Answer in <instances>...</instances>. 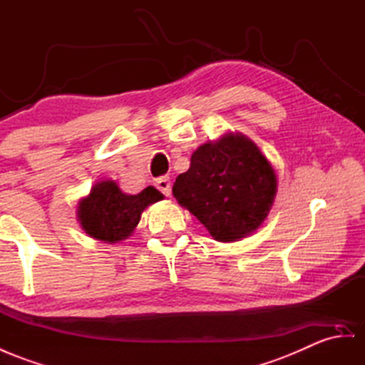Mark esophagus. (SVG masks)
Instances as JSON below:
<instances>
[{
    "label": "esophagus",
    "mask_w": 365,
    "mask_h": 365,
    "mask_svg": "<svg viewBox=\"0 0 365 365\" xmlns=\"http://www.w3.org/2000/svg\"><path fill=\"white\" fill-rule=\"evenodd\" d=\"M155 188L160 191L165 195H170L171 194V182H170V177L168 175H162L158 177L155 180Z\"/></svg>",
    "instance_id": "34e87169"
}]
</instances>
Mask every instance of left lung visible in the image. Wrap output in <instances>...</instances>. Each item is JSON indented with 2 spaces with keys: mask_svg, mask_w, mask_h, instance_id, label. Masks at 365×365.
<instances>
[{
  "mask_svg": "<svg viewBox=\"0 0 365 365\" xmlns=\"http://www.w3.org/2000/svg\"><path fill=\"white\" fill-rule=\"evenodd\" d=\"M276 186L274 170L259 148L244 135L227 134L194 151L190 170L177 177L173 194L214 239L232 242L260 227Z\"/></svg>",
  "mask_w": 365,
  "mask_h": 365,
  "instance_id": "8db88e82",
  "label": "left lung"
}]
</instances>
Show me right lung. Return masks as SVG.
<instances>
[{
  "mask_svg": "<svg viewBox=\"0 0 365 365\" xmlns=\"http://www.w3.org/2000/svg\"><path fill=\"white\" fill-rule=\"evenodd\" d=\"M162 199L163 194L154 186L129 195L121 192L115 182H100L80 202L78 220L91 237L114 244L130 236L148 205Z\"/></svg>",
  "mask_w": 365,
  "mask_h": 365,
  "instance_id": "add662e5",
  "label": "right lung"
}]
</instances>
